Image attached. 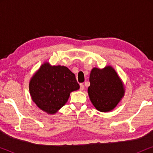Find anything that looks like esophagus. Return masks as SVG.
<instances>
[{"instance_id":"esophagus-1","label":"esophagus","mask_w":153,"mask_h":153,"mask_svg":"<svg viewBox=\"0 0 153 153\" xmlns=\"http://www.w3.org/2000/svg\"><path fill=\"white\" fill-rule=\"evenodd\" d=\"M84 90V85L83 83H81L80 84V91H83Z\"/></svg>"}]
</instances>
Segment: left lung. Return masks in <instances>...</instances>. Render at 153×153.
I'll return each instance as SVG.
<instances>
[{"mask_svg":"<svg viewBox=\"0 0 153 153\" xmlns=\"http://www.w3.org/2000/svg\"><path fill=\"white\" fill-rule=\"evenodd\" d=\"M88 88L90 100L98 111L108 112L116 107L125 94L121 79L111 66L103 69L94 68L89 79Z\"/></svg>","mask_w":153,"mask_h":153,"instance_id":"left-lung-1","label":"left lung"}]
</instances>
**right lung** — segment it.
I'll return each mask as SVG.
<instances>
[{
    "instance_id": "add662e5",
    "label": "right lung",
    "mask_w": 153,
    "mask_h": 153,
    "mask_svg": "<svg viewBox=\"0 0 153 153\" xmlns=\"http://www.w3.org/2000/svg\"><path fill=\"white\" fill-rule=\"evenodd\" d=\"M79 89L76 77L67 67L45 62L30 79L29 91L32 100L44 111L56 114L69 99L70 93Z\"/></svg>"
}]
</instances>
